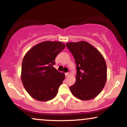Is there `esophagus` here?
<instances>
[{
    "label": "esophagus",
    "instance_id": "34e87169",
    "mask_svg": "<svg viewBox=\"0 0 127 127\" xmlns=\"http://www.w3.org/2000/svg\"><path fill=\"white\" fill-rule=\"evenodd\" d=\"M71 75V73L70 72H67V73H65V76H70Z\"/></svg>",
    "mask_w": 127,
    "mask_h": 127
}]
</instances>
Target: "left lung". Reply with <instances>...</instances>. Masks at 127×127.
<instances>
[{
    "label": "left lung",
    "instance_id": "1",
    "mask_svg": "<svg viewBox=\"0 0 127 127\" xmlns=\"http://www.w3.org/2000/svg\"><path fill=\"white\" fill-rule=\"evenodd\" d=\"M76 64V82L70 87L75 97L82 100L95 98L101 93L107 80L104 57L94 46L85 41L66 43Z\"/></svg>",
    "mask_w": 127,
    "mask_h": 127
}]
</instances>
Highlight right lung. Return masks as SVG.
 <instances>
[{"instance_id": "right-lung-1", "label": "right lung", "mask_w": 127, "mask_h": 127, "mask_svg": "<svg viewBox=\"0 0 127 127\" xmlns=\"http://www.w3.org/2000/svg\"><path fill=\"white\" fill-rule=\"evenodd\" d=\"M64 48L65 44L61 42L45 41L34 45L24 55L21 81L32 98L46 101L57 95L65 75L53 65L56 56Z\"/></svg>"}]
</instances>
